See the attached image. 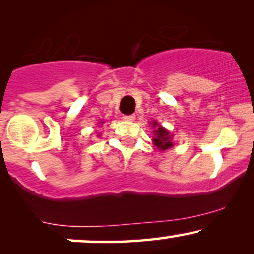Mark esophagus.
<instances>
[{
  "instance_id": "obj_1",
  "label": "esophagus",
  "mask_w": 254,
  "mask_h": 254,
  "mask_svg": "<svg viewBox=\"0 0 254 254\" xmlns=\"http://www.w3.org/2000/svg\"><path fill=\"white\" fill-rule=\"evenodd\" d=\"M123 119L127 122H132L135 121V115H129V116H123Z\"/></svg>"
}]
</instances>
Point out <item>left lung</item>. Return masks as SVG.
Listing matches in <instances>:
<instances>
[{"label": "left lung", "mask_w": 254, "mask_h": 254, "mask_svg": "<svg viewBox=\"0 0 254 254\" xmlns=\"http://www.w3.org/2000/svg\"><path fill=\"white\" fill-rule=\"evenodd\" d=\"M153 127H155V130H154L155 137L153 138L155 147L159 148L160 150L170 149V148L173 147V143H172V136L173 135H170V132L164 127L157 124V122L155 121L153 122Z\"/></svg>", "instance_id": "1"}]
</instances>
